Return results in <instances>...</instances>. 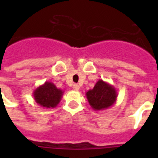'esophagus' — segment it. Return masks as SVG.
I'll return each mask as SVG.
<instances>
[{"label":"esophagus","instance_id":"34e87169","mask_svg":"<svg viewBox=\"0 0 158 158\" xmlns=\"http://www.w3.org/2000/svg\"><path fill=\"white\" fill-rule=\"evenodd\" d=\"M73 89H74V90H76V91H78V90L80 89V86L78 85H77V84H74V85H73Z\"/></svg>","mask_w":158,"mask_h":158}]
</instances>
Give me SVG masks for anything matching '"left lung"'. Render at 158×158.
I'll return each instance as SVG.
<instances>
[{"instance_id":"8db88e82","label":"left lung","mask_w":158,"mask_h":158,"mask_svg":"<svg viewBox=\"0 0 158 158\" xmlns=\"http://www.w3.org/2000/svg\"><path fill=\"white\" fill-rule=\"evenodd\" d=\"M89 105L95 111H101L111 107L116 102V89L108 82L100 80L96 82L94 88L85 93Z\"/></svg>"}]
</instances>
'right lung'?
Wrapping results in <instances>:
<instances>
[{"mask_svg": "<svg viewBox=\"0 0 158 158\" xmlns=\"http://www.w3.org/2000/svg\"><path fill=\"white\" fill-rule=\"evenodd\" d=\"M64 91L58 89L54 83L46 81L36 88L33 92L35 101L39 105L47 108H54L59 104L63 96Z\"/></svg>", "mask_w": 158, "mask_h": 158, "instance_id": "1", "label": "right lung"}]
</instances>
